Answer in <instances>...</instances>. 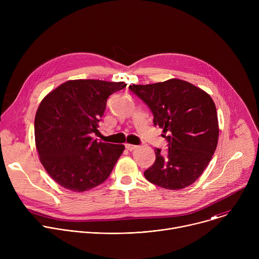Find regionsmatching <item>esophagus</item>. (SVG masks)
Listing matches in <instances>:
<instances>
[{
  "mask_svg": "<svg viewBox=\"0 0 259 259\" xmlns=\"http://www.w3.org/2000/svg\"><path fill=\"white\" fill-rule=\"evenodd\" d=\"M125 147L128 150V151H134L135 149H137V145H134V144H129V143H126L125 144Z\"/></svg>",
  "mask_w": 259,
  "mask_h": 259,
  "instance_id": "1",
  "label": "esophagus"
}]
</instances>
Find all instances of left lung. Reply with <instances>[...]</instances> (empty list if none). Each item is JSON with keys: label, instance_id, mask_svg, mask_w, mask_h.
I'll use <instances>...</instances> for the list:
<instances>
[{"label": "left lung", "instance_id": "obj_1", "mask_svg": "<svg viewBox=\"0 0 259 259\" xmlns=\"http://www.w3.org/2000/svg\"><path fill=\"white\" fill-rule=\"evenodd\" d=\"M129 89L153 113L154 125L163 128L168 142L166 155L155 150L156 161L144 171L150 182L167 190L191 186L212 159L218 141L215 104L202 89L171 79L149 85H131Z\"/></svg>", "mask_w": 259, "mask_h": 259}]
</instances>
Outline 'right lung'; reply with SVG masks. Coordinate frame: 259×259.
Here are the masks:
<instances>
[{"label": "right lung", "instance_id": "right-lung-1", "mask_svg": "<svg viewBox=\"0 0 259 259\" xmlns=\"http://www.w3.org/2000/svg\"><path fill=\"white\" fill-rule=\"evenodd\" d=\"M124 82L67 81L50 92L34 119L35 146L47 173L72 192H85L104 182L125 146L99 142L98 123L109 95Z\"/></svg>", "mask_w": 259, "mask_h": 259}]
</instances>
